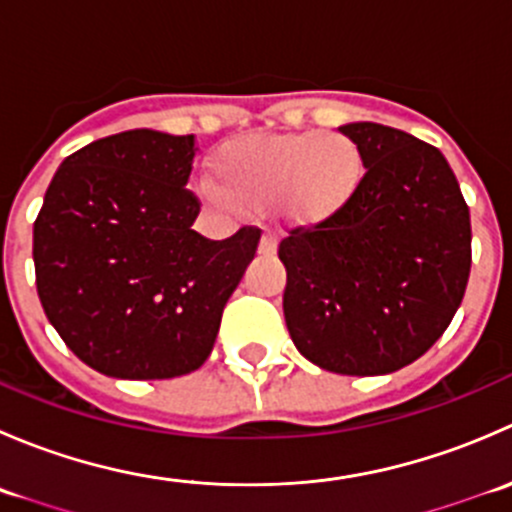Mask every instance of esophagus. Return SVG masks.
<instances>
[{"label":"esophagus","instance_id":"1","mask_svg":"<svg viewBox=\"0 0 512 512\" xmlns=\"http://www.w3.org/2000/svg\"><path fill=\"white\" fill-rule=\"evenodd\" d=\"M277 252V232L275 230H265L260 237V255L272 257Z\"/></svg>","mask_w":512,"mask_h":512}]
</instances>
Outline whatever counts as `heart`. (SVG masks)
<instances>
[{"label":"heart","instance_id":"heart-1","mask_svg":"<svg viewBox=\"0 0 512 512\" xmlns=\"http://www.w3.org/2000/svg\"><path fill=\"white\" fill-rule=\"evenodd\" d=\"M220 188L210 198L260 208L282 198L294 223L332 218L354 198L364 156L344 133H252L232 138L213 158Z\"/></svg>","mask_w":512,"mask_h":512}]
</instances>
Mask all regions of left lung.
Returning a JSON list of instances; mask_svg holds the SVG:
<instances>
[{
  "label": "left lung",
  "mask_w": 512,
  "mask_h": 512,
  "mask_svg": "<svg viewBox=\"0 0 512 512\" xmlns=\"http://www.w3.org/2000/svg\"><path fill=\"white\" fill-rule=\"evenodd\" d=\"M364 156L354 198L280 240L289 337L334 374H391L426 354L461 307L471 213L431 143L381 123H347Z\"/></svg>",
  "instance_id": "obj_1"
}]
</instances>
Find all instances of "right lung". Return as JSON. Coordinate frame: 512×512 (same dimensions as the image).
I'll return each instance as SVG.
<instances>
[{
	"instance_id": "1",
	"label": "right lung",
	"mask_w": 512,
	"mask_h": 512,
	"mask_svg": "<svg viewBox=\"0 0 512 512\" xmlns=\"http://www.w3.org/2000/svg\"><path fill=\"white\" fill-rule=\"evenodd\" d=\"M195 151V136L123 131L71 153L46 190L36 292L66 347L101 374L151 381L203 366L255 257L257 227L227 240L193 230Z\"/></svg>"
}]
</instances>
